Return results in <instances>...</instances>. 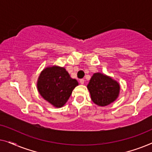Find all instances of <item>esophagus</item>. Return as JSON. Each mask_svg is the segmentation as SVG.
<instances>
[{
  "label": "esophagus",
  "mask_w": 152,
  "mask_h": 152,
  "mask_svg": "<svg viewBox=\"0 0 152 152\" xmlns=\"http://www.w3.org/2000/svg\"><path fill=\"white\" fill-rule=\"evenodd\" d=\"M80 82L81 84H84V79H82V80H80Z\"/></svg>",
  "instance_id": "esophagus-1"
}]
</instances>
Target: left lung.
Returning <instances> with one entry per match:
<instances>
[{"instance_id": "obj_1", "label": "left lung", "mask_w": 152, "mask_h": 152, "mask_svg": "<svg viewBox=\"0 0 152 152\" xmlns=\"http://www.w3.org/2000/svg\"><path fill=\"white\" fill-rule=\"evenodd\" d=\"M87 88L93 102L99 107H105L116 100L119 96L120 86L111 77L96 72L91 77Z\"/></svg>"}]
</instances>
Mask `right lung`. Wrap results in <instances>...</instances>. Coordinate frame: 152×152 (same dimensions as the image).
<instances>
[{"label":"right lung","mask_w":152,"mask_h":152,"mask_svg":"<svg viewBox=\"0 0 152 152\" xmlns=\"http://www.w3.org/2000/svg\"><path fill=\"white\" fill-rule=\"evenodd\" d=\"M78 85L77 81L70 77L65 68L58 66L44 68L37 82L39 94L56 108H61L67 102L72 90Z\"/></svg>","instance_id":"obj_1"}]
</instances>
